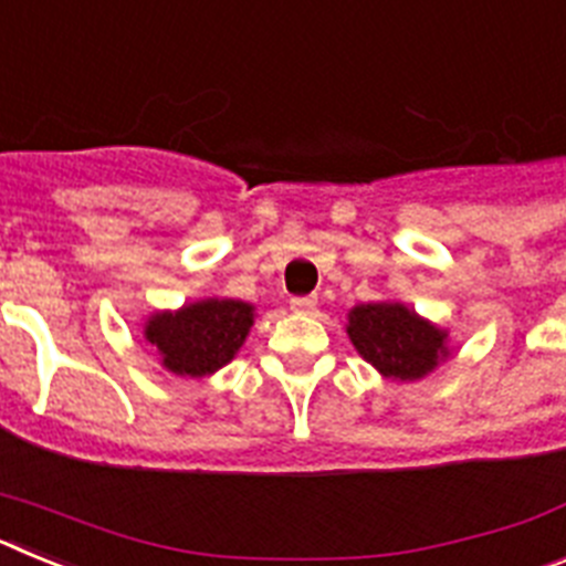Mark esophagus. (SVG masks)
Wrapping results in <instances>:
<instances>
[{
	"mask_svg": "<svg viewBox=\"0 0 566 566\" xmlns=\"http://www.w3.org/2000/svg\"><path fill=\"white\" fill-rule=\"evenodd\" d=\"M289 306H292V312H312L314 306H317V297H292L289 300Z\"/></svg>",
	"mask_w": 566,
	"mask_h": 566,
	"instance_id": "34e87169",
	"label": "esophagus"
}]
</instances>
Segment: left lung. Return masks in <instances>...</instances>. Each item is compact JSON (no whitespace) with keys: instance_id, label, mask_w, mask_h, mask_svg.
<instances>
[{"instance_id":"8db88e82","label":"left lung","mask_w":566,"mask_h":566,"mask_svg":"<svg viewBox=\"0 0 566 566\" xmlns=\"http://www.w3.org/2000/svg\"><path fill=\"white\" fill-rule=\"evenodd\" d=\"M348 337L365 363L388 379H422L448 357V332L405 303H359L348 312Z\"/></svg>"}]
</instances>
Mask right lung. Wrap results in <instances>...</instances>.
<instances>
[{
    "mask_svg": "<svg viewBox=\"0 0 566 566\" xmlns=\"http://www.w3.org/2000/svg\"><path fill=\"white\" fill-rule=\"evenodd\" d=\"M254 306L232 297H207L178 312H155L144 326L161 365L178 377H209L232 363L247 343Z\"/></svg>",
    "mask_w": 566,
    "mask_h": 566,
    "instance_id": "right-lung-1",
    "label": "right lung"
}]
</instances>
